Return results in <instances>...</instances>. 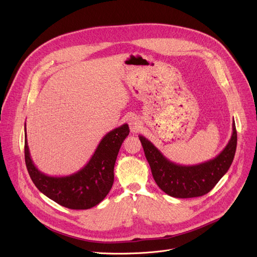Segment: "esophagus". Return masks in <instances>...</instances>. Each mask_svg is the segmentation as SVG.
<instances>
[{
  "instance_id": "34e87169",
  "label": "esophagus",
  "mask_w": 257,
  "mask_h": 257,
  "mask_svg": "<svg viewBox=\"0 0 257 257\" xmlns=\"http://www.w3.org/2000/svg\"><path fill=\"white\" fill-rule=\"evenodd\" d=\"M128 125L132 133H138L141 128V121L139 118L133 116L128 119Z\"/></svg>"
}]
</instances>
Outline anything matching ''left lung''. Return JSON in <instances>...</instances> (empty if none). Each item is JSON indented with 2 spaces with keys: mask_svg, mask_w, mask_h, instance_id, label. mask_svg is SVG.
Instances as JSON below:
<instances>
[{
  "mask_svg": "<svg viewBox=\"0 0 257 257\" xmlns=\"http://www.w3.org/2000/svg\"><path fill=\"white\" fill-rule=\"evenodd\" d=\"M232 135L226 148L215 158L197 165L172 162L142 135L139 136L157 185L170 197L187 199L208 193L228 172L236 151L237 134L232 123Z\"/></svg>",
  "mask_w": 257,
  "mask_h": 257,
  "instance_id": "8db88e82",
  "label": "left lung"
}]
</instances>
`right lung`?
Here are the masks:
<instances>
[{
  "instance_id": "1",
  "label": "right lung",
  "mask_w": 257,
  "mask_h": 257,
  "mask_svg": "<svg viewBox=\"0 0 257 257\" xmlns=\"http://www.w3.org/2000/svg\"><path fill=\"white\" fill-rule=\"evenodd\" d=\"M128 133L126 123L108 132L85 166L65 177H51L38 169L30 157L25 136V162L29 176L38 189L55 203L70 209H90L98 205L111 190L116 159Z\"/></svg>"
}]
</instances>
